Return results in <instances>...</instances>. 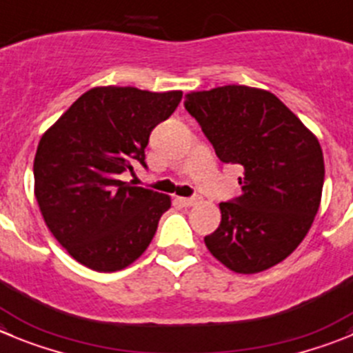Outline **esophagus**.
Listing matches in <instances>:
<instances>
[{"mask_svg": "<svg viewBox=\"0 0 353 353\" xmlns=\"http://www.w3.org/2000/svg\"><path fill=\"white\" fill-rule=\"evenodd\" d=\"M179 202H181V205H184V207H192L196 203V199H192V196H190V199H186V196H183V199H179Z\"/></svg>", "mask_w": 353, "mask_h": 353, "instance_id": "obj_1", "label": "esophagus"}]
</instances>
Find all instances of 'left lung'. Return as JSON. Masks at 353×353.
<instances>
[{"label":"left lung","mask_w":353,"mask_h":353,"mask_svg":"<svg viewBox=\"0 0 353 353\" xmlns=\"http://www.w3.org/2000/svg\"><path fill=\"white\" fill-rule=\"evenodd\" d=\"M184 108L217 158L243 169L242 195L219 203L221 223L203 239L210 254L236 273L284 261L321 205L324 157L317 137L281 99L245 85L192 92Z\"/></svg>","instance_id":"1"}]
</instances>
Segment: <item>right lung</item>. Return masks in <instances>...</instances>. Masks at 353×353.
<instances>
[{"instance_id":"obj_1","label":"right lung","mask_w":353,"mask_h":353,"mask_svg":"<svg viewBox=\"0 0 353 353\" xmlns=\"http://www.w3.org/2000/svg\"><path fill=\"white\" fill-rule=\"evenodd\" d=\"M183 92L95 87L52 125L34 157V195L52 235L81 265L118 272L148 249L170 196L121 181Z\"/></svg>"}]
</instances>
